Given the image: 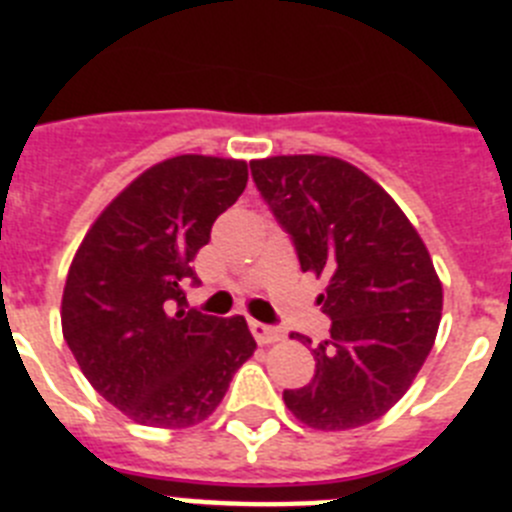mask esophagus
I'll return each instance as SVG.
<instances>
[{
  "label": "esophagus",
  "mask_w": 512,
  "mask_h": 512,
  "mask_svg": "<svg viewBox=\"0 0 512 512\" xmlns=\"http://www.w3.org/2000/svg\"><path fill=\"white\" fill-rule=\"evenodd\" d=\"M251 333L253 338H256V343H261V346H266V343H274L282 338V333H279L274 325H266V323H259V320H251Z\"/></svg>",
  "instance_id": "esophagus-1"
}]
</instances>
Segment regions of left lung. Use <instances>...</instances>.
Masks as SVG:
<instances>
[{
	"mask_svg": "<svg viewBox=\"0 0 512 512\" xmlns=\"http://www.w3.org/2000/svg\"><path fill=\"white\" fill-rule=\"evenodd\" d=\"M251 176L300 269L328 282L318 305L330 338L312 348L310 384L284 390L287 408L318 431L382 418L413 384L441 323L428 248L390 194L341 158L274 156L251 161Z\"/></svg>",
	"mask_w": 512,
	"mask_h": 512,
	"instance_id": "left-lung-1",
	"label": "left lung"
}]
</instances>
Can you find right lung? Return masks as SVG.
Segmentation results:
<instances>
[{"label":"right lung","mask_w":512,"mask_h":512,"mask_svg":"<svg viewBox=\"0 0 512 512\" xmlns=\"http://www.w3.org/2000/svg\"><path fill=\"white\" fill-rule=\"evenodd\" d=\"M243 161L176 156L97 217L66 277L63 338L94 390L135 423L187 428L228 392L256 341L241 315L187 310L192 261L243 194Z\"/></svg>","instance_id":"1"}]
</instances>
